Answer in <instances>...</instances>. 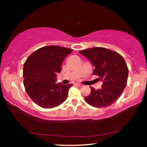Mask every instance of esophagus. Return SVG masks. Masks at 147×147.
I'll return each mask as SVG.
<instances>
[{
	"mask_svg": "<svg viewBox=\"0 0 147 147\" xmlns=\"http://www.w3.org/2000/svg\"><path fill=\"white\" fill-rule=\"evenodd\" d=\"M75 85H76V86H79V87H82V85L81 84H78V83H76V84H75Z\"/></svg>",
	"mask_w": 147,
	"mask_h": 147,
	"instance_id": "34e87169",
	"label": "esophagus"
}]
</instances>
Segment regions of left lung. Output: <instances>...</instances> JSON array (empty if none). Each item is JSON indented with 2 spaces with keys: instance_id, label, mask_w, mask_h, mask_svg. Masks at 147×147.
Listing matches in <instances>:
<instances>
[{
  "instance_id": "left-lung-1",
  "label": "left lung",
  "mask_w": 147,
  "mask_h": 147,
  "mask_svg": "<svg viewBox=\"0 0 147 147\" xmlns=\"http://www.w3.org/2000/svg\"><path fill=\"white\" fill-rule=\"evenodd\" d=\"M80 53L95 66L93 74L103 81L100 89L90 87L91 93L84 98L85 101L97 108L110 106L120 98L127 84L128 69L124 58L104 47L90 48Z\"/></svg>"
}]
</instances>
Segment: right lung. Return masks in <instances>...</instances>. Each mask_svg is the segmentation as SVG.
Here are the masks:
<instances>
[{
	"mask_svg": "<svg viewBox=\"0 0 147 147\" xmlns=\"http://www.w3.org/2000/svg\"><path fill=\"white\" fill-rule=\"evenodd\" d=\"M72 51L59 46H46L31 53L24 63L25 90L41 108L57 107L67 99L68 90L73 84H56V77L61 71L64 59Z\"/></svg>",
	"mask_w": 147,
	"mask_h": 147,
	"instance_id": "right-lung-1",
	"label": "right lung"
}]
</instances>
